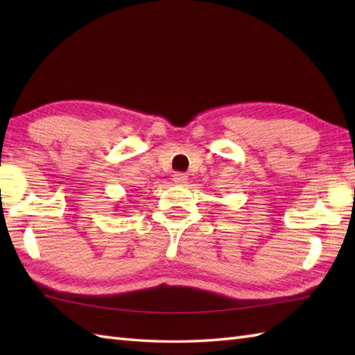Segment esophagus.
<instances>
[{
  "instance_id": "obj_1",
  "label": "esophagus",
  "mask_w": 355,
  "mask_h": 355,
  "mask_svg": "<svg viewBox=\"0 0 355 355\" xmlns=\"http://www.w3.org/2000/svg\"><path fill=\"white\" fill-rule=\"evenodd\" d=\"M172 180H173V183H175V184H186L187 183V175L183 172H177V173H173Z\"/></svg>"
}]
</instances>
